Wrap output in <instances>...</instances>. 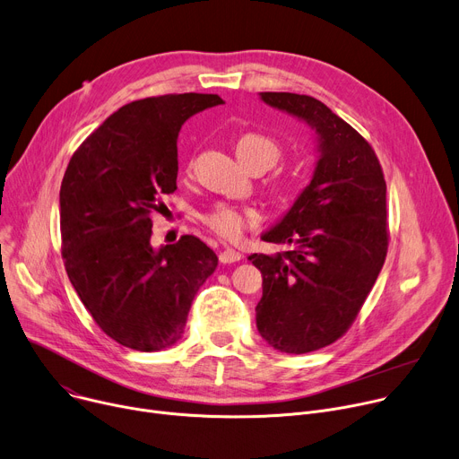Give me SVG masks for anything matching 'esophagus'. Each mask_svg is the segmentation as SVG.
<instances>
[{"mask_svg": "<svg viewBox=\"0 0 459 459\" xmlns=\"http://www.w3.org/2000/svg\"><path fill=\"white\" fill-rule=\"evenodd\" d=\"M243 258V255L239 251H234L230 247H227L221 255H220V260L221 264H234V262H239Z\"/></svg>", "mask_w": 459, "mask_h": 459, "instance_id": "1", "label": "esophagus"}]
</instances>
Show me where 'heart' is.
I'll list each match as a JSON object with an SVG mask.
<instances>
[{
	"label": "heart",
	"instance_id": "1",
	"mask_svg": "<svg viewBox=\"0 0 459 459\" xmlns=\"http://www.w3.org/2000/svg\"><path fill=\"white\" fill-rule=\"evenodd\" d=\"M236 157L239 162L251 168L253 164H265L271 168L281 159V145L273 138L258 133H247L234 143ZM203 221L213 232L225 239H238L246 229L255 227L260 221V212L253 206H234L227 203H218L203 213Z\"/></svg>",
	"mask_w": 459,
	"mask_h": 459
}]
</instances>
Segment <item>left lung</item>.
<instances>
[{
    "instance_id": "left-lung-1",
    "label": "left lung",
    "mask_w": 459,
    "mask_h": 459,
    "mask_svg": "<svg viewBox=\"0 0 459 459\" xmlns=\"http://www.w3.org/2000/svg\"><path fill=\"white\" fill-rule=\"evenodd\" d=\"M260 100L304 121L317 142L310 185L262 234L286 253L251 255L262 273L256 328L281 352L333 343L356 319L387 253L385 180L373 147L325 103L290 91Z\"/></svg>"
}]
</instances>
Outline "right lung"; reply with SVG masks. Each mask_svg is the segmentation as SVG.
<instances>
[{
    "instance_id": "add662e5",
    "label": "right lung",
    "mask_w": 459,
    "mask_h": 459,
    "mask_svg": "<svg viewBox=\"0 0 459 459\" xmlns=\"http://www.w3.org/2000/svg\"><path fill=\"white\" fill-rule=\"evenodd\" d=\"M216 94L133 101L91 133L60 185V234L68 279L84 308L119 345L155 352L175 345L218 256L195 236L151 246V216L177 190V138Z\"/></svg>"
}]
</instances>
